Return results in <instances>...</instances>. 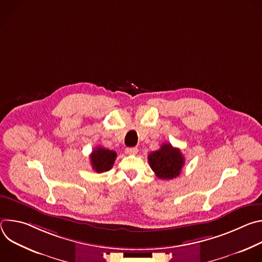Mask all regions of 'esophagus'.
<instances>
[{
    "mask_svg": "<svg viewBox=\"0 0 262 262\" xmlns=\"http://www.w3.org/2000/svg\"><path fill=\"white\" fill-rule=\"evenodd\" d=\"M126 155H137L138 152V148L137 147H127L125 149Z\"/></svg>",
    "mask_w": 262,
    "mask_h": 262,
    "instance_id": "obj_1",
    "label": "esophagus"
}]
</instances>
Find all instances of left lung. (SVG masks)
I'll use <instances>...</instances> for the list:
<instances>
[{"mask_svg":"<svg viewBox=\"0 0 262 262\" xmlns=\"http://www.w3.org/2000/svg\"><path fill=\"white\" fill-rule=\"evenodd\" d=\"M149 166L161 179H173L177 177L184 165V158L178 148L170 143H164L159 150L148 156Z\"/></svg>","mask_w":262,"mask_h":262,"instance_id":"1","label":"left lung"}]
</instances>
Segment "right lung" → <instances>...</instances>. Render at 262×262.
I'll list each match as a JSON object with an SVG mask.
<instances>
[{
  "instance_id": "obj_1",
  "label": "right lung",
  "mask_w": 262,
  "mask_h": 262,
  "mask_svg": "<svg viewBox=\"0 0 262 262\" xmlns=\"http://www.w3.org/2000/svg\"><path fill=\"white\" fill-rule=\"evenodd\" d=\"M117 154L103 147H96L90 155L92 169L97 173L106 172L112 169L116 160Z\"/></svg>"
}]
</instances>
